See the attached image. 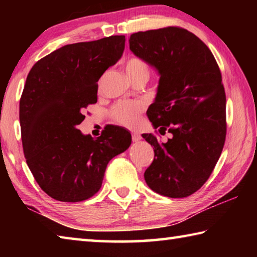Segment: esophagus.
Masks as SVG:
<instances>
[{
  "mask_svg": "<svg viewBox=\"0 0 257 257\" xmlns=\"http://www.w3.org/2000/svg\"><path fill=\"white\" fill-rule=\"evenodd\" d=\"M132 139H133V142H138V141H141L142 137H141V135H138V134H133Z\"/></svg>",
  "mask_w": 257,
  "mask_h": 257,
  "instance_id": "34e87169",
  "label": "esophagus"
}]
</instances>
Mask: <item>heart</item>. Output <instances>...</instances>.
<instances>
[{
  "instance_id": "1",
  "label": "heart",
  "mask_w": 257,
  "mask_h": 257,
  "mask_svg": "<svg viewBox=\"0 0 257 257\" xmlns=\"http://www.w3.org/2000/svg\"><path fill=\"white\" fill-rule=\"evenodd\" d=\"M123 69L129 79L135 82L141 78H147L150 68L144 60L137 56H130L123 62ZM144 110V104L142 102H119L113 105L110 114L113 120L122 125H134L137 122L138 115Z\"/></svg>"
}]
</instances>
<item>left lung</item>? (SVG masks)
<instances>
[{
  "mask_svg": "<svg viewBox=\"0 0 257 257\" xmlns=\"http://www.w3.org/2000/svg\"><path fill=\"white\" fill-rule=\"evenodd\" d=\"M129 46L160 73L158 94L146 114L161 135H172L160 143L156 135L143 134L154 149L145 181L163 196L187 197L210 178L225 142L220 68L203 41L175 26L132 34Z\"/></svg>",
  "mask_w": 257,
  "mask_h": 257,
  "instance_id": "8db88e82",
  "label": "left lung"
}]
</instances>
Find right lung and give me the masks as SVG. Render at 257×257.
<instances>
[{
  "instance_id": "right-lung-1",
  "label": "right lung",
  "mask_w": 257,
  "mask_h": 257,
  "mask_svg": "<svg viewBox=\"0 0 257 257\" xmlns=\"http://www.w3.org/2000/svg\"><path fill=\"white\" fill-rule=\"evenodd\" d=\"M123 35L69 44L38 60L19 104L24 154L35 180L52 198L81 202L97 193L110 160L132 144L123 128L106 125L101 136L77 125L97 102V81L124 50Z\"/></svg>"
}]
</instances>
